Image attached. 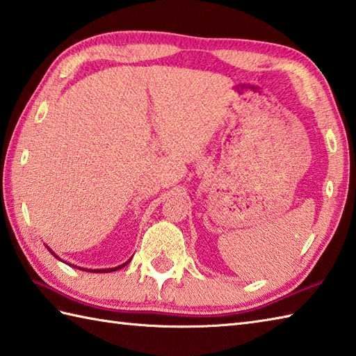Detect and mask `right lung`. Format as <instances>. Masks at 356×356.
I'll return each instance as SVG.
<instances>
[{
  "instance_id": "right-lung-1",
  "label": "right lung",
  "mask_w": 356,
  "mask_h": 356,
  "mask_svg": "<svg viewBox=\"0 0 356 356\" xmlns=\"http://www.w3.org/2000/svg\"><path fill=\"white\" fill-rule=\"evenodd\" d=\"M128 262H129V261H128ZM128 262H124V264H122V266H118V267H115V268H108V270H94V271H95V273H97V271H99V273H100V271H106V273H108V271H115V270H118V268L124 267V266H127ZM85 271H89V270H85Z\"/></svg>"
}]
</instances>
